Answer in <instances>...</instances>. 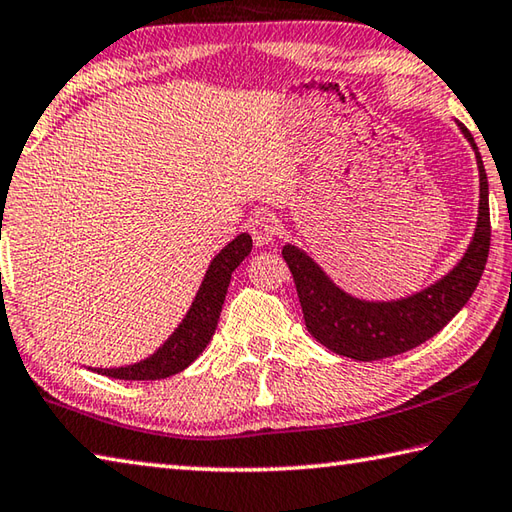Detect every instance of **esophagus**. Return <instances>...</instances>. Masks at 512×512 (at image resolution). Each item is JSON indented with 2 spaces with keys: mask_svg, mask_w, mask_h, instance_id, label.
<instances>
[{
  "mask_svg": "<svg viewBox=\"0 0 512 512\" xmlns=\"http://www.w3.org/2000/svg\"><path fill=\"white\" fill-rule=\"evenodd\" d=\"M250 235H253L257 246L271 244V241L277 237V224H275V219L266 217V215L257 217V219L253 221V224H250Z\"/></svg>",
  "mask_w": 512,
  "mask_h": 512,
  "instance_id": "34e87169",
  "label": "esophagus"
}]
</instances>
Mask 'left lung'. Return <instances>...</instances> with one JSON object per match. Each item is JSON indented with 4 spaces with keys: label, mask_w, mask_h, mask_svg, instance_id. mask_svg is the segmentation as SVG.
Listing matches in <instances>:
<instances>
[{
    "label": "left lung",
    "mask_w": 512,
    "mask_h": 512,
    "mask_svg": "<svg viewBox=\"0 0 512 512\" xmlns=\"http://www.w3.org/2000/svg\"><path fill=\"white\" fill-rule=\"evenodd\" d=\"M457 125L475 152L479 167V215L466 253L441 280L401 300L369 302L342 291L302 248L293 244L282 248V257L295 280L306 329L338 356L369 362L410 351L436 336L475 293L490 248L488 176L475 138L461 123Z\"/></svg>",
    "instance_id": "1"
}]
</instances>
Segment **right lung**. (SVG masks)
I'll use <instances>...</instances> for the list:
<instances>
[{
  "label": "right lung",
  "instance_id": "add662e5",
  "mask_svg": "<svg viewBox=\"0 0 512 512\" xmlns=\"http://www.w3.org/2000/svg\"><path fill=\"white\" fill-rule=\"evenodd\" d=\"M250 248H253V239H250L248 232H241L228 246L219 250L210 262L206 275H203V282L185 318L150 358L134 362V365L111 369L98 367L94 371L118 380H161L190 367L215 336L232 271L248 257Z\"/></svg>",
  "mask_w": 512,
  "mask_h": 512
}]
</instances>
